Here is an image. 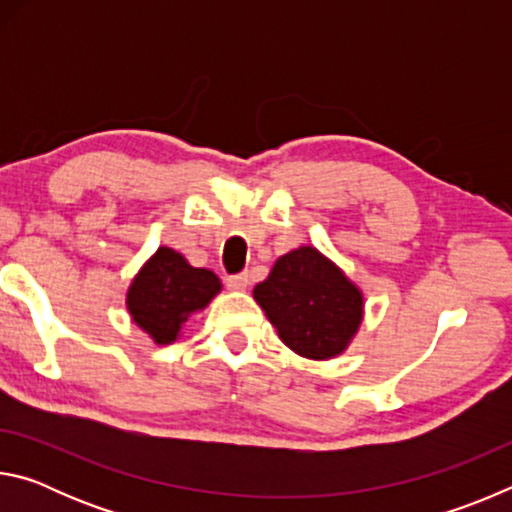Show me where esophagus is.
<instances>
[{
	"mask_svg": "<svg viewBox=\"0 0 512 512\" xmlns=\"http://www.w3.org/2000/svg\"><path fill=\"white\" fill-rule=\"evenodd\" d=\"M225 284H228V289H232V291H246V287L250 284V277H248V273L230 275L228 280H225Z\"/></svg>",
	"mask_w": 512,
	"mask_h": 512,
	"instance_id": "obj_1",
	"label": "esophagus"
}]
</instances>
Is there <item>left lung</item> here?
I'll list each match as a JSON object with an SVG mask.
<instances>
[{
  "instance_id": "8db88e82",
  "label": "left lung",
  "mask_w": 512,
  "mask_h": 512,
  "mask_svg": "<svg viewBox=\"0 0 512 512\" xmlns=\"http://www.w3.org/2000/svg\"><path fill=\"white\" fill-rule=\"evenodd\" d=\"M253 298L282 343L311 361L343 354L363 323V291L314 246H300L273 264Z\"/></svg>"
}]
</instances>
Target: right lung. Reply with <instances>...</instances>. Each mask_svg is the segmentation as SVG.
Segmentation results:
<instances>
[{
    "mask_svg": "<svg viewBox=\"0 0 512 512\" xmlns=\"http://www.w3.org/2000/svg\"><path fill=\"white\" fill-rule=\"evenodd\" d=\"M221 280L207 268H194L169 246H160L135 273L126 291L133 323L155 345L180 339L187 320L221 293Z\"/></svg>",
    "mask_w": 512,
    "mask_h": 512,
    "instance_id": "right-lung-1",
    "label": "right lung"
}]
</instances>
